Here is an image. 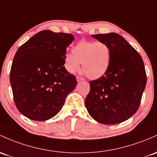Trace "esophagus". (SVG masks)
<instances>
[{
  "mask_svg": "<svg viewBox=\"0 0 157 157\" xmlns=\"http://www.w3.org/2000/svg\"><path fill=\"white\" fill-rule=\"evenodd\" d=\"M76 79H77V81H82V80H84V78H82V77H80V76H77V77H76Z\"/></svg>",
  "mask_w": 157,
  "mask_h": 157,
  "instance_id": "esophagus-1",
  "label": "esophagus"
}]
</instances>
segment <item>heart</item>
<instances>
[{"label":"heart","mask_w":157,"mask_h":157,"mask_svg":"<svg viewBox=\"0 0 157 157\" xmlns=\"http://www.w3.org/2000/svg\"><path fill=\"white\" fill-rule=\"evenodd\" d=\"M72 53L65 56V69L71 74L75 73L80 68L90 79L103 77L109 70L111 63V51L104 42L81 41L74 46Z\"/></svg>","instance_id":"obj_1"}]
</instances>
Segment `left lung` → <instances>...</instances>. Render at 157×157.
I'll use <instances>...</instances> for the list:
<instances>
[{
    "instance_id": "left-lung-1",
    "label": "left lung",
    "mask_w": 157,
    "mask_h": 157,
    "mask_svg": "<svg viewBox=\"0 0 157 157\" xmlns=\"http://www.w3.org/2000/svg\"><path fill=\"white\" fill-rule=\"evenodd\" d=\"M92 36L109 46L111 63L104 76L90 81L86 107L98 123H121L135 114L140 105L147 82L142 58L119 34Z\"/></svg>"
}]
</instances>
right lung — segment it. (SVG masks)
<instances>
[{"mask_svg":"<svg viewBox=\"0 0 157 157\" xmlns=\"http://www.w3.org/2000/svg\"><path fill=\"white\" fill-rule=\"evenodd\" d=\"M70 33L42 30L22 44L15 53L10 84L15 106L31 120L53 118L63 108L77 82L64 66Z\"/></svg>","mask_w":157,"mask_h":157,"instance_id":"add662e5","label":"right lung"}]
</instances>
